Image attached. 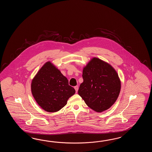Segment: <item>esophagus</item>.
Returning a JSON list of instances; mask_svg holds the SVG:
<instances>
[{"instance_id":"esophagus-1","label":"esophagus","mask_w":152,"mask_h":152,"mask_svg":"<svg viewBox=\"0 0 152 152\" xmlns=\"http://www.w3.org/2000/svg\"><path fill=\"white\" fill-rule=\"evenodd\" d=\"M75 90L76 92L77 93V90H78V86H75Z\"/></svg>"}]
</instances>
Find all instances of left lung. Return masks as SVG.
<instances>
[{"mask_svg": "<svg viewBox=\"0 0 152 152\" xmlns=\"http://www.w3.org/2000/svg\"><path fill=\"white\" fill-rule=\"evenodd\" d=\"M83 77L78 94L91 109L102 113L116 102L121 82L116 71L109 63L96 57L91 58L83 68Z\"/></svg>", "mask_w": 152, "mask_h": 152, "instance_id": "8db88e82", "label": "left lung"}]
</instances>
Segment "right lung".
Here are the masks:
<instances>
[{
	"label": "right lung",
	"instance_id": "add662e5",
	"mask_svg": "<svg viewBox=\"0 0 152 152\" xmlns=\"http://www.w3.org/2000/svg\"><path fill=\"white\" fill-rule=\"evenodd\" d=\"M32 96L42 109L49 113L61 110L75 94L68 79L52 62H46L39 69L31 83Z\"/></svg>",
	"mask_w": 152,
	"mask_h": 152
}]
</instances>
